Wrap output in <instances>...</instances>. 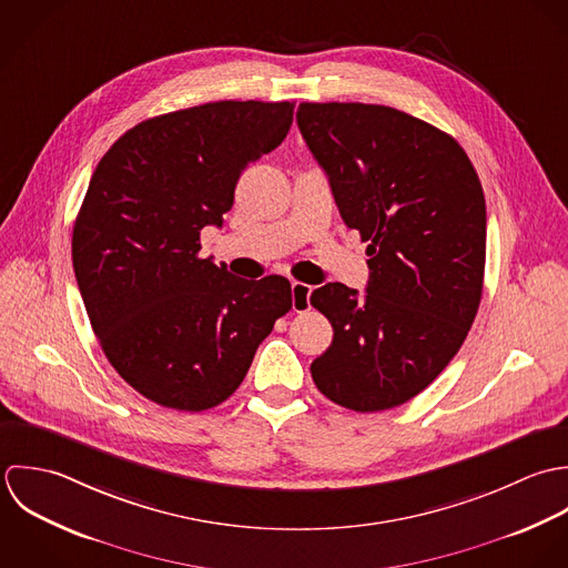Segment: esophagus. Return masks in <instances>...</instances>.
Listing matches in <instances>:
<instances>
[{"label": "esophagus", "mask_w": 568, "mask_h": 568, "mask_svg": "<svg viewBox=\"0 0 568 568\" xmlns=\"http://www.w3.org/2000/svg\"><path fill=\"white\" fill-rule=\"evenodd\" d=\"M310 296H312V285L301 283V281L292 283V307H294V312H307L312 307Z\"/></svg>", "instance_id": "obj_1"}]
</instances>
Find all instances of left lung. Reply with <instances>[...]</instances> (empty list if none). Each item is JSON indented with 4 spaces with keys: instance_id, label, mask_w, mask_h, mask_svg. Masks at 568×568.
Masks as SVG:
<instances>
[{
    "instance_id": "left-lung-1",
    "label": "left lung",
    "mask_w": 568,
    "mask_h": 568,
    "mask_svg": "<svg viewBox=\"0 0 568 568\" xmlns=\"http://www.w3.org/2000/svg\"><path fill=\"white\" fill-rule=\"evenodd\" d=\"M296 122L344 224L371 241L362 298L342 283L312 292L310 303L334 327L312 377L348 410H388L433 384L474 323L485 272L483 186L453 135L399 110L301 103Z\"/></svg>"
}]
</instances>
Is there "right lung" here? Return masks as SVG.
Listing matches in <instances>:
<instances>
[{
	"instance_id": "add662e5",
	"label": "right lung",
	"mask_w": 568,
	"mask_h": 568,
	"mask_svg": "<svg viewBox=\"0 0 568 568\" xmlns=\"http://www.w3.org/2000/svg\"><path fill=\"white\" fill-rule=\"evenodd\" d=\"M294 103L217 101L149 118L99 162L72 232L92 329L146 399L209 410L239 388L258 344L292 310L283 276L245 281L200 256L250 162L274 151Z\"/></svg>"
}]
</instances>
